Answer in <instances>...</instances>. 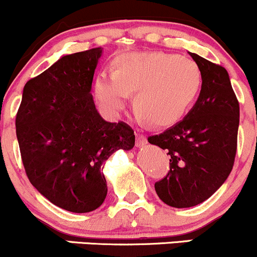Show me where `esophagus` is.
I'll list each match as a JSON object with an SVG mask.
<instances>
[{
	"label": "esophagus",
	"instance_id": "obj_1",
	"mask_svg": "<svg viewBox=\"0 0 257 257\" xmlns=\"http://www.w3.org/2000/svg\"><path fill=\"white\" fill-rule=\"evenodd\" d=\"M136 137H137L136 144H137L138 148H143V147H144V145L148 144L147 138H145L144 136H142V134H137Z\"/></svg>",
	"mask_w": 257,
	"mask_h": 257
}]
</instances>
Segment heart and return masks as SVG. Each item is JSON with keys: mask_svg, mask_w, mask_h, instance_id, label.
Instances as JSON below:
<instances>
[{"mask_svg": "<svg viewBox=\"0 0 257 257\" xmlns=\"http://www.w3.org/2000/svg\"><path fill=\"white\" fill-rule=\"evenodd\" d=\"M112 66L94 80L97 103L109 118L119 117L136 92L138 112L154 125H171L191 109L203 83L197 63L175 54L124 53Z\"/></svg>", "mask_w": 257, "mask_h": 257, "instance_id": "heart-1", "label": "heart"}]
</instances>
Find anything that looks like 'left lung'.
<instances>
[{"instance_id":"obj_1","label":"left lung","mask_w":257,"mask_h":257,"mask_svg":"<svg viewBox=\"0 0 257 257\" xmlns=\"http://www.w3.org/2000/svg\"><path fill=\"white\" fill-rule=\"evenodd\" d=\"M190 55L203 75L196 103L182 120L148 138L171 156L169 174L155 183V191L175 208L209 198L228 178L236 154L240 110L228 71L197 54Z\"/></svg>"}]
</instances>
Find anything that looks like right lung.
<instances>
[{"label": "right lung", "mask_w": 257, "mask_h": 257, "mask_svg": "<svg viewBox=\"0 0 257 257\" xmlns=\"http://www.w3.org/2000/svg\"><path fill=\"white\" fill-rule=\"evenodd\" d=\"M101 48L70 54L26 83L16 132L32 185L53 204L74 213L97 209L107 196L102 165L131 150L134 131L109 123L91 94Z\"/></svg>", "instance_id": "1"}]
</instances>
